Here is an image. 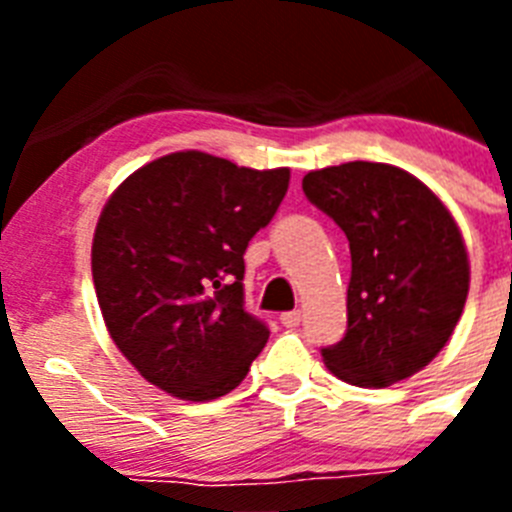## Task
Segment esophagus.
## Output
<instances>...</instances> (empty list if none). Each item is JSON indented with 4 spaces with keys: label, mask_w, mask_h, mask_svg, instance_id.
Segmentation results:
<instances>
[{
    "label": "esophagus",
    "mask_w": 512,
    "mask_h": 512,
    "mask_svg": "<svg viewBox=\"0 0 512 512\" xmlns=\"http://www.w3.org/2000/svg\"><path fill=\"white\" fill-rule=\"evenodd\" d=\"M282 325L284 328H297V325H300V320H302V312L300 310H292V312H284L282 318Z\"/></svg>",
    "instance_id": "1"
}]
</instances>
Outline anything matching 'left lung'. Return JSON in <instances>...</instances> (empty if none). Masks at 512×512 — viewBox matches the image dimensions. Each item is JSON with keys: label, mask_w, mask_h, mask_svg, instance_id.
I'll return each instance as SVG.
<instances>
[{"label": "left lung", "mask_w": 512, "mask_h": 512, "mask_svg": "<svg viewBox=\"0 0 512 512\" xmlns=\"http://www.w3.org/2000/svg\"><path fill=\"white\" fill-rule=\"evenodd\" d=\"M302 192L346 233V333L323 346L338 379L387 387L446 346L469 292V261L451 212L390 164L351 161L310 171Z\"/></svg>", "instance_id": "1"}]
</instances>
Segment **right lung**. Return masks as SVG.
<instances>
[{
    "instance_id": "1",
    "label": "right lung",
    "mask_w": 512,
    "mask_h": 512,
    "mask_svg": "<svg viewBox=\"0 0 512 512\" xmlns=\"http://www.w3.org/2000/svg\"><path fill=\"white\" fill-rule=\"evenodd\" d=\"M287 187L289 169L184 151L130 174L104 205L94 289L112 341L148 382L192 402L243 382L269 341L246 310L243 253Z\"/></svg>"
}]
</instances>
